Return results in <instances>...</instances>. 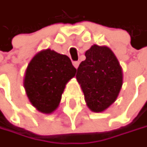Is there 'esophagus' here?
Returning <instances> with one entry per match:
<instances>
[{"mask_svg": "<svg viewBox=\"0 0 147 147\" xmlns=\"http://www.w3.org/2000/svg\"><path fill=\"white\" fill-rule=\"evenodd\" d=\"M73 64H74V68H78V67H79V62H78V61H76V62H74V63H73Z\"/></svg>", "mask_w": 147, "mask_h": 147, "instance_id": "obj_1", "label": "esophagus"}]
</instances>
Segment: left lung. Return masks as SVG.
Listing matches in <instances>:
<instances>
[{"label":"left lung","mask_w":147,"mask_h":147,"mask_svg":"<svg viewBox=\"0 0 147 147\" xmlns=\"http://www.w3.org/2000/svg\"><path fill=\"white\" fill-rule=\"evenodd\" d=\"M76 79L84 92L89 110L103 112L116 100L122 84L123 72L110 47L94 44L85 52Z\"/></svg>","instance_id":"obj_1"}]
</instances>
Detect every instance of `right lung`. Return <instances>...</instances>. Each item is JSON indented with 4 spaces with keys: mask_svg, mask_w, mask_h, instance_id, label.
Returning <instances> with one entry per match:
<instances>
[{
    "mask_svg": "<svg viewBox=\"0 0 147 147\" xmlns=\"http://www.w3.org/2000/svg\"><path fill=\"white\" fill-rule=\"evenodd\" d=\"M76 72L66 55L49 48L37 53L28 63L23 79L26 95L32 106L47 115L55 111L67 83Z\"/></svg>",
    "mask_w": 147,
    "mask_h": 147,
    "instance_id": "obj_1",
    "label": "right lung"
}]
</instances>
